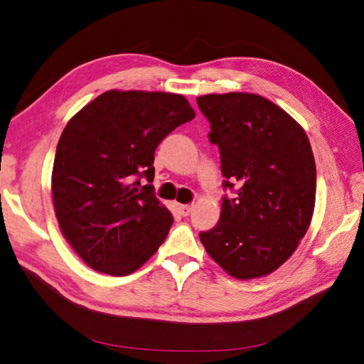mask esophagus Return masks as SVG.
<instances>
[{
    "label": "esophagus",
    "mask_w": 364,
    "mask_h": 364,
    "mask_svg": "<svg viewBox=\"0 0 364 364\" xmlns=\"http://www.w3.org/2000/svg\"><path fill=\"white\" fill-rule=\"evenodd\" d=\"M176 208H178V211H180V214L186 218V215H189L192 213V208L194 206L192 205H176Z\"/></svg>",
    "instance_id": "34e87169"
}]
</instances>
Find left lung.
Returning <instances> with one entry per match:
<instances>
[{"instance_id": "1", "label": "left lung", "mask_w": 364, "mask_h": 364, "mask_svg": "<svg viewBox=\"0 0 364 364\" xmlns=\"http://www.w3.org/2000/svg\"><path fill=\"white\" fill-rule=\"evenodd\" d=\"M219 146L223 188L220 219L200 233L208 255L231 277L274 272L296 252L311 223L316 164L305 129L267 98L245 92L197 98Z\"/></svg>"}]
</instances>
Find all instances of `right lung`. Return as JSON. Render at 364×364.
I'll return each mask as SVG.
<instances>
[{
	"mask_svg": "<svg viewBox=\"0 0 364 364\" xmlns=\"http://www.w3.org/2000/svg\"><path fill=\"white\" fill-rule=\"evenodd\" d=\"M183 95L107 90L68 120L51 175L54 213L67 242L97 272L123 277L166 241L173 218L153 196L154 150L192 120Z\"/></svg>",
	"mask_w": 364,
	"mask_h": 364,
	"instance_id": "obj_1",
	"label": "right lung"
}]
</instances>
